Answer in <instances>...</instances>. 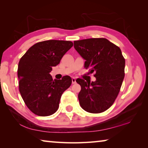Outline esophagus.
Wrapping results in <instances>:
<instances>
[{"mask_svg": "<svg viewBox=\"0 0 148 148\" xmlns=\"http://www.w3.org/2000/svg\"><path fill=\"white\" fill-rule=\"evenodd\" d=\"M76 78L75 77H72V84H76Z\"/></svg>", "mask_w": 148, "mask_h": 148, "instance_id": "1", "label": "esophagus"}]
</instances>
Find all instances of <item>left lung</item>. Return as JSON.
<instances>
[{"mask_svg":"<svg viewBox=\"0 0 148 148\" xmlns=\"http://www.w3.org/2000/svg\"><path fill=\"white\" fill-rule=\"evenodd\" d=\"M75 49L86 60L89 73L95 72V82L78 78L81 86L78 99L81 107L92 114L101 113L112 106L117 98L125 77V60L118 46L104 38L74 42Z\"/></svg>","mask_w":148,"mask_h":148,"instance_id":"left-lung-1","label":"left lung"}]
</instances>
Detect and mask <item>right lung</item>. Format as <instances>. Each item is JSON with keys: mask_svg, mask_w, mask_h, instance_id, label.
I'll return each mask as SVG.
<instances>
[{"mask_svg": "<svg viewBox=\"0 0 148 148\" xmlns=\"http://www.w3.org/2000/svg\"><path fill=\"white\" fill-rule=\"evenodd\" d=\"M73 46L71 41L49 40L35 44L19 62V89L25 103L34 114L48 116L59 108L61 95L71 86L69 76L53 79L49 72Z\"/></svg>", "mask_w": 148, "mask_h": 148, "instance_id": "right-lung-1", "label": "right lung"}]
</instances>
